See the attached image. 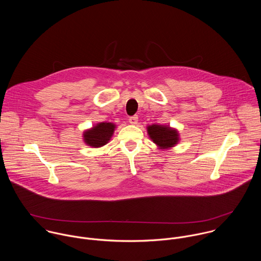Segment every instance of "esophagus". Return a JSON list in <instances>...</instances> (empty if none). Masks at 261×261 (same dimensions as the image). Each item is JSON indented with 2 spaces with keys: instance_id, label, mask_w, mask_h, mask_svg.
<instances>
[{
  "instance_id": "esophagus-1",
  "label": "esophagus",
  "mask_w": 261,
  "mask_h": 261,
  "mask_svg": "<svg viewBox=\"0 0 261 261\" xmlns=\"http://www.w3.org/2000/svg\"><path fill=\"white\" fill-rule=\"evenodd\" d=\"M138 121H139V117H138V115H134V116L129 117V123H130V124L136 125V124L138 123Z\"/></svg>"
}]
</instances>
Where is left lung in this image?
I'll return each mask as SVG.
<instances>
[{
    "label": "left lung",
    "mask_w": 261,
    "mask_h": 261,
    "mask_svg": "<svg viewBox=\"0 0 261 261\" xmlns=\"http://www.w3.org/2000/svg\"><path fill=\"white\" fill-rule=\"evenodd\" d=\"M147 133L159 149H173L181 140L179 130L168 124H149L147 125Z\"/></svg>",
    "instance_id": "8db88e82"
}]
</instances>
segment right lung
Listing matches in <instances>:
<instances>
[{"mask_svg":"<svg viewBox=\"0 0 261 261\" xmlns=\"http://www.w3.org/2000/svg\"><path fill=\"white\" fill-rule=\"evenodd\" d=\"M115 128V123L108 121L98 122L83 132V143L91 148H101L110 143Z\"/></svg>","mask_w":261,"mask_h":261,"instance_id":"right-lung-1","label":"right lung"}]
</instances>
